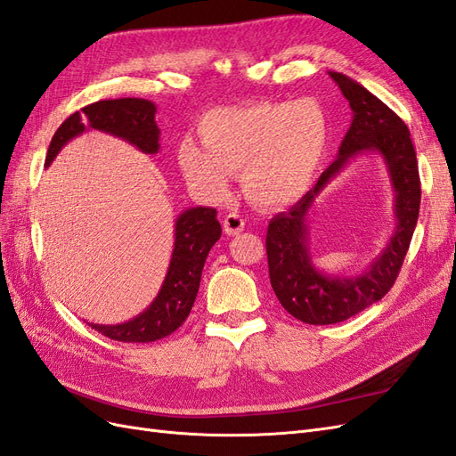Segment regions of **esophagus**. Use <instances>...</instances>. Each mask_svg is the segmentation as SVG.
<instances>
[{"mask_svg":"<svg viewBox=\"0 0 456 456\" xmlns=\"http://www.w3.org/2000/svg\"><path fill=\"white\" fill-rule=\"evenodd\" d=\"M223 228L228 236H238V233H241L245 228V220L238 213H228L223 220Z\"/></svg>","mask_w":456,"mask_h":456,"instance_id":"1","label":"esophagus"}]
</instances>
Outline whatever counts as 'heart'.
<instances>
[{
  "label": "heart",
  "mask_w": 456,
  "mask_h": 456,
  "mask_svg": "<svg viewBox=\"0 0 456 456\" xmlns=\"http://www.w3.org/2000/svg\"><path fill=\"white\" fill-rule=\"evenodd\" d=\"M203 146L178 144V167L188 186L209 201H223L233 173L241 171L245 196L280 209L305 198L325 163L330 123L320 102L262 101L216 108L198 123Z\"/></svg>",
  "instance_id": "obj_1"
}]
</instances>
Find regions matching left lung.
<instances>
[{"label": "left lung", "mask_w": 456, "mask_h": 456, "mask_svg": "<svg viewBox=\"0 0 456 456\" xmlns=\"http://www.w3.org/2000/svg\"><path fill=\"white\" fill-rule=\"evenodd\" d=\"M352 108L350 129L340 142L337 159L322 173L308 194L287 213L270 220L266 253L270 283L281 306L310 325L340 323L379 302L390 291L420 209L417 151L402 118L355 79L329 72ZM377 155L383 159L395 190L396 224L383 251L357 274L317 269L309 249V215L322 190L355 159Z\"/></svg>", "instance_id": "left-lung-1"}]
</instances>
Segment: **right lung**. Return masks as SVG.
I'll return each mask as SVG.
<instances>
[{"label":"right lung","mask_w":456,"mask_h":456,"mask_svg":"<svg viewBox=\"0 0 456 456\" xmlns=\"http://www.w3.org/2000/svg\"><path fill=\"white\" fill-rule=\"evenodd\" d=\"M156 104L146 99L101 101L72 114L53 134L45 165L53 163L59 151L81 133L96 129L139 148L142 154L159 151V127ZM216 209L190 207L175 218V243L167 273L156 298L133 320L118 325L89 323L104 337L119 342H154L169 337L188 317L201 281L205 258L220 240Z\"/></svg>","instance_id":"right-lung-1"}]
</instances>
